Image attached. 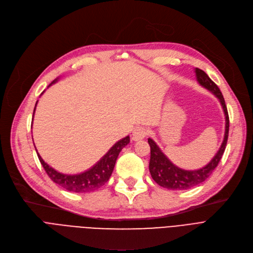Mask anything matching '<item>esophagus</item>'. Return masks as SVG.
I'll return each instance as SVG.
<instances>
[{
    "mask_svg": "<svg viewBox=\"0 0 253 253\" xmlns=\"http://www.w3.org/2000/svg\"><path fill=\"white\" fill-rule=\"evenodd\" d=\"M148 135V130L144 126H137L132 131V139L135 141L142 140Z\"/></svg>",
    "mask_w": 253,
    "mask_h": 253,
    "instance_id": "obj_1",
    "label": "esophagus"
}]
</instances>
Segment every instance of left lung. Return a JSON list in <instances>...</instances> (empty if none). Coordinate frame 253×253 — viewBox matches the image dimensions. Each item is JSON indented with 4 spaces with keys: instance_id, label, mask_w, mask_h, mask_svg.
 I'll use <instances>...</instances> for the list:
<instances>
[{
    "instance_id": "obj_1",
    "label": "left lung",
    "mask_w": 253,
    "mask_h": 253,
    "mask_svg": "<svg viewBox=\"0 0 253 253\" xmlns=\"http://www.w3.org/2000/svg\"><path fill=\"white\" fill-rule=\"evenodd\" d=\"M197 82L203 87L207 88L211 92L215 97L219 100L222 110H224L226 116V129L224 141L221 143V146L218 149L217 153L211 160L210 163L199 169L196 170H185L180 168L175 167L171 161L162 153L160 148L156 145V143L152 139H148V143L150 145V162H149V170L151 173L152 179L161 187L167 188L169 190H187L194 186H197L204 182L209 177L212 171L217 167L218 162L225 152L228 137H229V114L228 109L225 103V99L222 97V94L218 86L210 79L207 74L199 69L195 68Z\"/></svg>"
}]
</instances>
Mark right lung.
Instances as JSON below:
<instances>
[{
    "label": "right lung",
    "mask_w": 253,
    "mask_h": 253,
    "mask_svg": "<svg viewBox=\"0 0 253 253\" xmlns=\"http://www.w3.org/2000/svg\"><path fill=\"white\" fill-rule=\"evenodd\" d=\"M57 80L53 81L52 84H55ZM51 84H49V86ZM37 103L35 106L34 114L36 111ZM128 143H129L128 136L120 140L110 148V150L104 155L93 168L78 174H65L55 170L53 168H51L48 165V163H46L42 160V158L40 156L38 152L37 153L42 168L44 169V170H46L47 174L54 183H56L57 185L70 192L87 193V192H93L95 190H98L100 187H102L103 185H105L107 183L113 171L118 154H120V152L123 150V148H125Z\"/></svg>",
    "instance_id": "add662e5"
}]
</instances>
